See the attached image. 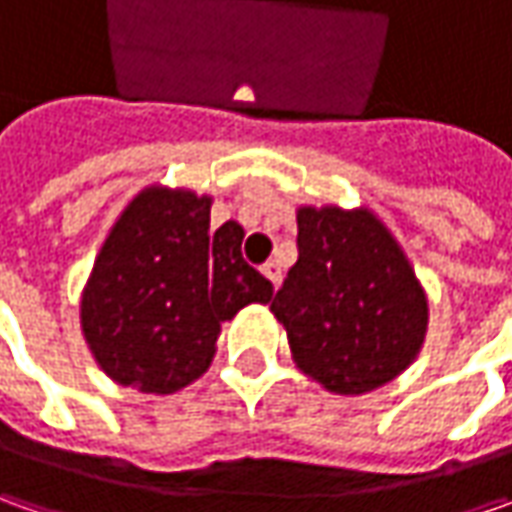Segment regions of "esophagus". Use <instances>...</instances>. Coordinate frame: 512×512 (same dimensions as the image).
I'll list each match as a JSON object with an SVG mask.
<instances>
[{
	"instance_id": "obj_1",
	"label": "esophagus",
	"mask_w": 512,
	"mask_h": 512,
	"mask_svg": "<svg viewBox=\"0 0 512 512\" xmlns=\"http://www.w3.org/2000/svg\"><path fill=\"white\" fill-rule=\"evenodd\" d=\"M262 273L270 279V285L279 287V282H282V267L276 265V262H267V265L262 267Z\"/></svg>"
}]
</instances>
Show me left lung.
Returning <instances> with one entry per match:
<instances>
[{
    "label": "left lung",
    "instance_id": "obj_1",
    "mask_svg": "<svg viewBox=\"0 0 512 512\" xmlns=\"http://www.w3.org/2000/svg\"><path fill=\"white\" fill-rule=\"evenodd\" d=\"M299 259L273 299L296 364L330 393L359 396L416 359L427 299L413 267L370 210L302 207Z\"/></svg>",
    "mask_w": 512,
    "mask_h": 512
}]
</instances>
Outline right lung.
<instances>
[{
    "instance_id": "right-lung-1",
    "label": "right lung",
    "mask_w": 512,
    "mask_h": 512,
    "mask_svg": "<svg viewBox=\"0 0 512 512\" xmlns=\"http://www.w3.org/2000/svg\"><path fill=\"white\" fill-rule=\"evenodd\" d=\"M245 230H210V199L142 190L119 216L82 293V330L113 382L176 393L205 373L216 336L273 285L242 256Z\"/></svg>"
}]
</instances>
